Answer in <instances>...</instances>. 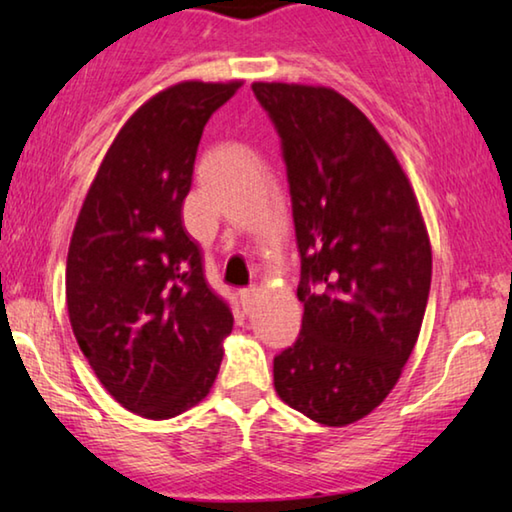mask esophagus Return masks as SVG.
Wrapping results in <instances>:
<instances>
[{"mask_svg":"<svg viewBox=\"0 0 512 512\" xmlns=\"http://www.w3.org/2000/svg\"><path fill=\"white\" fill-rule=\"evenodd\" d=\"M255 294H257L255 287H243V289H239V299H241V305H243V310H246V312L250 310V305H253Z\"/></svg>","mask_w":512,"mask_h":512,"instance_id":"34e87169","label":"esophagus"}]
</instances>
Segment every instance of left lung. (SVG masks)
I'll list each match as a JSON object with an SVG mask.
<instances>
[{
	"label": "left lung",
	"mask_w": 512,
	"mask_h": 512,
	"mask_svg": "<svg viewBox=\"0 0 512 512\" xmlns=\"http://www.w3.org/2000/svg\"><path fill=\"white\" fill-rule=\"evenodd\" d=\"M253 91L280 135L301 255V333L273 358V384L342 427L398 384L430 294V239L398 158L352 101L285 82Z\"/></svg>",
	"instance_id": "obj_1"
}]
</instances>
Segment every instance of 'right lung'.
Here are the masks:
<instances>
[{"mask_svg":"<svg viewBox=\"0 0 512 512\" xmlns=\"http://www.w3.org/2000/svg\"><path fill=\"white\" fill-rule=\"evenodd\" d=\"M241 82H179L114 137L66 259V305L91 370L121 407L172 418L211 391L234 317L181 220L197 144Z\"/></svg>","mask_w":512,"mask_h":512,"instance_id":"right-lung-1","label":"right lung"}]
</instances>
